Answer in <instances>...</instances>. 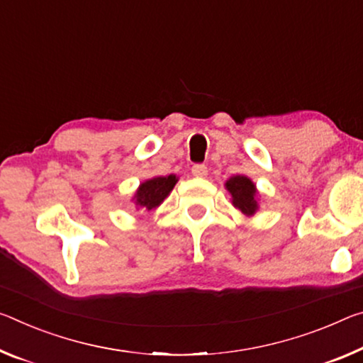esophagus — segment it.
Returning a JSON list of instances; mask_svg holds the SVG:
<instances>
[{"instance_id": "esophagus-1", "label": "esophagus", "mask_w": 363, "mask_h": 363, "mask_svg": "<svg viewBox=\"0 0 363 363\" xmlns=\"http://www.w3.org/2000/svg\"><path fill=\"white\" fill-rule=\"evenodd\" d=\"M192 176L203 179V177L208 176V168L205 164H195L192 166Z\"/></svg>"}]
</instances>
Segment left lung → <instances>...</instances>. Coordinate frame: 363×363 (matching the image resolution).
I'll list each match as a JSON object with an SVG mask.
<instances>
[{
    "mask_svg": "<svg viewBox=\"0 0 363 363\" xmlns=\"http://www.w3.org/2000/svg\"><path fill=\"white\" fill-rule=\"evenodd\" d=\"M224 187L231 195V203L235 208L242 211L245 216H254L258 208H260L257 186L250 177L242 174L231 176L224 182Z\"/></svg>",
    "mask_w": 363,
    "mask_h": 363,
    "instance_id": "obj_1",
    "label": "left lung"
}]
</instances>
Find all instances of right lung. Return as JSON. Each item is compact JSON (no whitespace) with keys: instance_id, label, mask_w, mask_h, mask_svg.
Masks as SVG:
<instances>
[{"instance_id":"obj_1","label":"right lung","mask_w":363,"mask_h":363,"mask_svg":"<svg viewBox=\"0 0 363 363\" xmlns=\"http://www.w3.org/2000/svg\"><path fill=\"white\" fill-rule=\"evenodd\" d=\"M179 181L176 174L155 176L150 179L140 182L130 200L134 202L135 210H153L164 202V199L171 194L172 189Z\"/></svg>"}]
</instances>
